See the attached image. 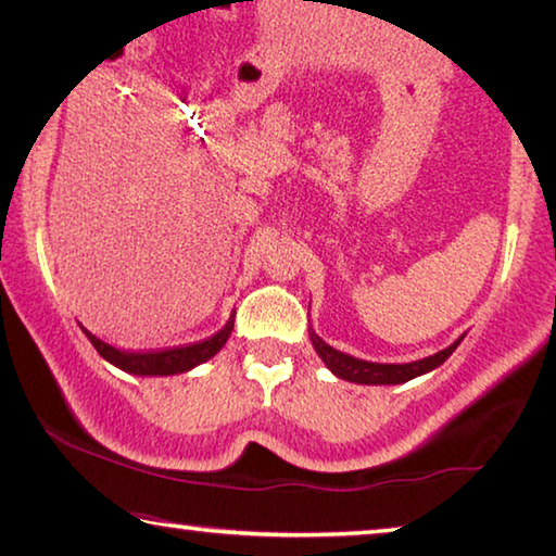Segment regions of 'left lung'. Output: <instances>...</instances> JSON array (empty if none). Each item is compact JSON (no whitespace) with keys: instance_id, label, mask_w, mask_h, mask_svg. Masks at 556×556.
Listing matches in <instances>:
<instances>
[{"instance_id":"1","label":"left lung","mask_w":556,"mask_h":556,"mask_svg":"<svg viewBox=\"0 0 556 556\" xmlns=\"http://www.w3.org/2000/svg\"><path fill=\"white\" fill-rule=\"evenodd\" d=\"M308 338H312L314 351L321 357L324 365L331 370L336 378L355 382V384H402L409 382L419 375H427L431 370H437L441 363L448 361V355L456 351L458 343L464 341V336L456 338L454 343L444 351H439L429 357H421V361H412V363H372V361H363V357L348 355L343 351H336L333 345H328L324 338H318L314 328H308Z\"/></svg>"}]
</instances>
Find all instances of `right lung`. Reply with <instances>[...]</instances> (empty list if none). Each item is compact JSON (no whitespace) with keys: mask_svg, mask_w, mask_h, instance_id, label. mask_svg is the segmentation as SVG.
Segmentation results:
<instances>
[{"mask_svg":"<svg viewBox=\"0 0 556 556\" xmlns=\"http://www.w3.org/2000/svg\"><path fill=\"white\" fill-rule=\"evenodd\" d=\"M235 326V314L228 318L218 333L205 338L193 345L184 348H168V351H152V353H129L119 351V348L110 345L102 341V338L92 336L88 328H83V333L88 336V341L96 345V351L105 357L110 365L125 370L129 375H139V378H168V375H181L193 368H199L201 363L211 361V357L220 351V348L228 343Z\"/></svg>","mask_w":556,"mask_h":556,"instance_id":"right-lung-1","label":"right lung"}]
</instances>
